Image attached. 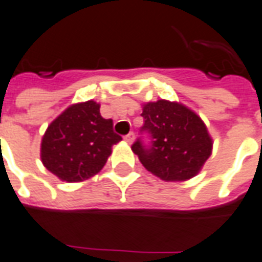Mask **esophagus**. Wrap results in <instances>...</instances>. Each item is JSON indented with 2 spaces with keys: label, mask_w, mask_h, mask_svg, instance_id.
<instances>
[{
  "label": "esophagus",
  "mask_w": 262,
  "mask_h": 262,
  "mask_svg": "<svg viewBox=\"0 0 262 262\" xmlns=\"http://www.w3.org/2000/svg\"><path fill=\"white\" fill-rule=\"evenodd\" d=\"M134 139H135V135H134L133 133H129L128 135H125V137H124V141L127 142V143H128V144H131V143H133V142H134Z\"/></svg>",
  "instance_id": "1"
}]
</instances>
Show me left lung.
I'll return each mask as SVG.
<instances>
[{"mask_svg":"<svg viewBox=\"0 0 262 262\" xmlns=\"http://www.w3.org/2000/svg\"><path fill=\"white\" fill-rule=\"evenodd\" d=\"M142 116L152 138L151 147L133 144L146 169L164 181H187L202 170L212 152V138L194 111L181 102L157 100L144 102Z\"/></svg>","mask_w":262,"mask_h":262,"instance_id":"left-lung-1","label":"left lung"}]
</instances>
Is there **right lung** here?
I'll use <instances>...</instances> for the list:
<instances>
[{
	"label": "right lung",
	"instance_id": "right-lung-1",
	"mask_svg": "<svg viewBox=\"0 0 262 262\" xmlns=\"http://www.w3.org/2000/svg\"><path fill=\"white\" fill-rule=\"evenodd\" d=\"M120 141L112 120L100 115L98 102H77L50 123L41 138L40 160L62 181L81 183L101 170Z\"/></svg>",
	"mask_w": 262,
	"mask_h": 262
}]
</instances>
